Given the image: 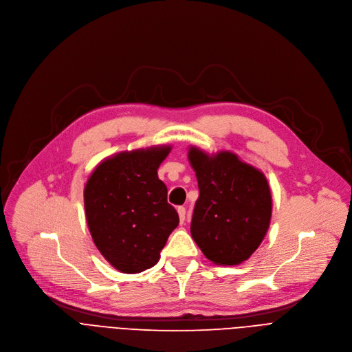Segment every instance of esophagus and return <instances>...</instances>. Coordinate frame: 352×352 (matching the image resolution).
Returning <instances> with one entry per match:
<instances>
[{
	"label": "esophagus",
	"instance_id": "obj_1",
	"mask_svg": "<svg viewBox=\"0 0 352 352\" xmlns=\"http://www.w3.org/2000/svg\"><path fill=\"white\" fill-rule=\"evenodd\" d=\"M177 212H178V215H179V221H181V222H184V221H185V215H186V210H185V208H184V206H178Z\"/></svg>",
	"mask_w": 352,
	"mask_h": 352
}]
</instances>
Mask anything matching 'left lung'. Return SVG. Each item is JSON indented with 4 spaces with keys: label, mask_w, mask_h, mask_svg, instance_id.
<instances>
[{
    "label": "left lung",
    "mask_w": 352,
    "mask_h": 352,
    "mask_svg": "<svg viewBox=\"0 0 352 352\" xmlns=\"http://www.w3.org/2000/svg\"><path fill=\"white\" fill-rule=\"evenodd\" d=\"M188 160L199 188L192 239L215 265H241L261 246L270 226L269 182L261 170L230 151L208 154L191 146Z\"/></svg>",
    "instance_id": "8db88e82"
}]
</instances>
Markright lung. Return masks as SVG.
I'll list each match as a JSON object with an SVG mask.
<instances>
[{"mask_svg":"<svg viewBox=\"0 0 352 352\" xmlns=\"http://www.w3.org/2000/svg\"><path fill=\"white\" fill-rule=\"evenodd\" d=\"M171 146L122 151L104 158L85 185L86 222L104 259L122 273L157 265L179 218L158 175Z\"/></svg>","mask_w":352,"mask_h":352,"instance_id":"obj_1","label":"right lung"}]
</instances>
